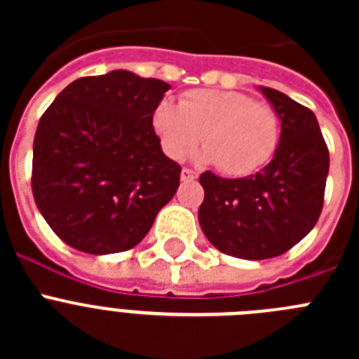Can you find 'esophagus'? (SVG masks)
<instances>
[{
    "label": "esophagus",
    "mask_w": 359,
    "mask_h": 359,
    "mask_svg": "<svg viewBox=\"0 0 359 359\" xmlns=\"http://www.w3.org/2000/svg\"><path fill=\"white\" fill-rule=\"evenodd\" d=\"M196 177H198V172L192 169H189V167H185V169L182 170V182H194Z\"/></svg>",
    "instance_id": "34e87169"
}]
</instances>
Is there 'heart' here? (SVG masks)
Segmentation results:
<instances>
[{
    "label": "heart",
    "mask_w": 359,
    "mask_h": 359,
    "mask_svg": "<svg viewBox=\"0 0 359 359\" xmlns=\"http://www.w3.org/2000/svg\"><path fill=\"white\" fill-rule=\"evenodd\" d=\"M152 126L170 158L189 156L203 136V160L236 177L262 169L280 140L277 111L241 91L192 90L177 106L163 100Z\"/></svg>",
    "instance_id": "b5f03b06"
}]
</instances>
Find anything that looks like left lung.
I'll return each mask as SVG.
<instances>
[{"instance_id": "left-lung-1", "label": "left lung", "mask_w": 359, "mask_h": 359, "mask_svg": "<svg viewBox=\"0 0 359 359\" xmlns=\"http://www.w3.org/2000/svg\"><path fill=\"white\" fill-rule=\"evenodd\" d=\"M280 116L273 160L252 176H199L203 233L219 252L261 261L286 253L313 230L323 207L329 149L309 107L271 88H261Z\"/></svg>"}]
</instances>
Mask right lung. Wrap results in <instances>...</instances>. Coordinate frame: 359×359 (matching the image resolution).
Masks as SVG:
<instances>
[{
	"instance_id": "1",
	"label": "right lung",
	"mask_w": 359,
	"mask_h": 359,
	"mask_svg": "<svg viewBox=\"0 0 359 359\" xmlns=\"http://www.w3.org/2000/svg\"><path fill=\"white\" fill-rule=\"evenodd\" d=\"M170 84L126 69L81 77L43 113L32 192L55 236L106 255L135 248L180 187L152 115Z\"/></svg>"
}]
</instances>
